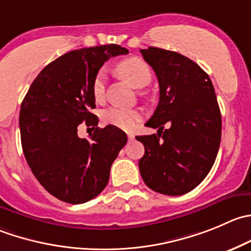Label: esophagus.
<instances>
[{
	"label": "esophagus",
	"mask_w": 251,
	"mask_h": 251,
	"mask_svg": "<svg viewBox=\"0 0 251 251\" xmlns=\"http://www.w3.org/2000/svg\"><path fill=\"white\" fill-rule=\"evenodd\" d=\"M127 138H128V141L135 140V135H133V133H127Z\"/></svg>",
	"instance_id": "1"
}]
</instances>
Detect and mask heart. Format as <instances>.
Masks as SVG:
<instances>
[{"instance_id": "b5f03b06", "label": "heart", "mask_w": 251, "mask_h": 251, "mask_svg": "<svg viewBox=\"0 0 251 251\" xmlns=\"http://www.w3.org/2000/svg\"><path fill=\"white\" fill-rule=\"evenodd\" d=\"M118 74L135 88H143L150 84L152 79V71L145 61L138 57H130L121 61L116 66ZM92 93L97 101H100L105 93V72L99 70L92 82ZM101 119L105 124L121 130H131L140 121L141 115L135 109L111 108L105 109L101 114Z\"/></svg>"}]
</instances>
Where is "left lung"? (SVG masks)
<instances>
[{
  "mask_svg": "<svg viewBox=\"0 0 251 251\" xmlns=\"http://www.w3.org/2000/svg\"><path fill=\"white\" fill-rule=\"evenodd\" d=\"M159 83V103L146 125L157 133L137 136L145 146L141 176L153 191L179 196L210 173L221 143L222 118L208 75L186 56L142 49Z\"/></svg>",
  "mask_w": 251,
  "mask_h": 251,
  "instance_id": "1",
  "label": "left lung"
}]
</instances>
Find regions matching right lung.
<instances>
[{
  "instance_id": "obj_1",
  "label": "right lung",
  "mask_w": 251,
  "mask_h": 251,
  "mask_svg": "<svg viewBox=\"0 0 251 251\" xmlns=\"http://www.w3.org/2000/svg\"><path fill=\"white\" fill-rule=\"evenodd\" d=\"M120 45L70 51L44 67L24 97L19 113L26 163L48 193L64 202H87L104 190L110 168L127 136L120 128L98 127L92 113V82L105 61L126 55ZM84 123L89 140L76 135Z\"/></svg>"
}]
</instances>
